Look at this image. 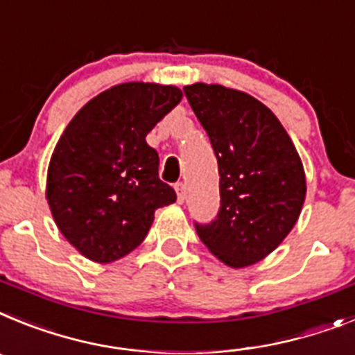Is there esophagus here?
I'll use <instances>...</instances> for the list:
<instances>
[{"mask_svg": "<svg viewBox=\"0 0 355 355\" xmlns=\"http://www.w3.org/2000/svg\"><path fill=\"white\" fill-rule=\"evenodd\" d=\"M175 191H177V202L184 203V200H186V186L182 182H178V184H175Z\"/></svg>", "mask_w": 355, "mask_h": 355, "instance_id": "esophagus-1", "label": "esophagus"}]
</instances>
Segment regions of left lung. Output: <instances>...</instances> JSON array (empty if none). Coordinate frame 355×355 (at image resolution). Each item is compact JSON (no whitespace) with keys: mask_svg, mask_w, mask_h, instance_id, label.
<instances>
[{"mask_svg":"<svg viewBox=\"0 0 355 355\" xmlns=\"http://www.w3.org/2000/svg\"><path fill=\"white\" fill-rule=\"evenodd\" d=\"M184 92L220 171V212L209 225L196 223V232L227 266H252L284 241L300 216L307 191L300 155L275 114L250 94L202 82Z\"/></svg>","mask_w":355,"mask_h":355,"instance_id":"left-lung-1","label":"left lung"}]
</instances>
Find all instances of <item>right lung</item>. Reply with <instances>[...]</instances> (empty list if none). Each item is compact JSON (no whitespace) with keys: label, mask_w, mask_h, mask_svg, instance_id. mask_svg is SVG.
Listing matches in <instances>:
<instances>
[{"label":"right lung","mask_w":355,"mask_h":355,"mask_svg":"<svg viewBox=\"0 0 355 355\" xmlns=\"http://www.w3.org/2000/svg\"><path fill=\"white\" fill-rule=\"evenodd\" d=\"M180 100L175 85H114L60 135L46 200L58 230L84 257L101 264L125 257L143 243L157 209L177 200L159 178V153L146 135Z\"/></svg>","instance_id":"right-lung-1"}]
</instances>
